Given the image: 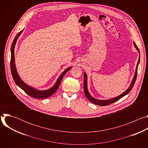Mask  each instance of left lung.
<instances>
[{
    "instance_id": "obj_1",
    "label": "left lung",
    "mask_w": 148,
    "mask_h": 148,
    "mask_svg": "<svg viewBox=\"0 0 148 148\" xmlns=\"http://www.w3.org/2000/svg\"><path fill=\"white\" fill-rule=\"evenodd\" d=\"M134 47H135V49H136V50L138 51V52L139 53V59H138V61L137 63V65H136V67L135 69V72L134 75V77L132 78V82L130 84V86H129V87L128 88V89L126 90L125 92H123L122 94H121V95L115 97L114 98H110L108 99H103V100H101V99H98L97 98H94L89 92L88 90V86H87V74H86V72L84 73V93H85V95L86 96V97L88 98V100H90L92 103L98 105H100V106H105V105H110L111 103H112L116 101H117L118 100H119V99L122 98V97H123L124 96H125L126 95H127L132 89L134 86V84L135 82L136 79V77H137V72H138V67L139 64V62H140V52H139V50L138 49V47H137L136 45L135 44V42L134 41Z\"/></svg>"
}]
</instances>
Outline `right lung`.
Instances as JSON below:
<instances>
[{
    "label": "right lung",
    "instance_id": "1",
    "mask_svg": "<svg viewBox=\"0 0 148 148\" xmlns=\"http://www.w3.org/2000/svg\"><path fill=\"white\" fill-rule=\"evenodd\" d=\"M24 29H23L22 31L20 32L15 37L12 46H11V60H10V69H11V73L12 74V77L13 78V79L16 84V85L19 87L21 89H22L27 94L30 95L32 97L35 98H39V99H43L48 98L50 96H51L58 89L60 84L61 83V81L64 76L66 73L68 72L72 67H69L67 69H66L64 71H63L61 75L58 77V79L54 83V85L50 88L47 90H37L33 87H31L29 86L28 84L25 83L21 78L20 77L15 64V58H14V47L15 45L17 42V39L18 38L20 34L23 32Z\"/></svg>",
    "mask_w": 148,
    "mask_h": 148
}]
</instances>
